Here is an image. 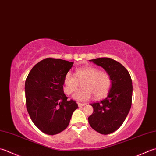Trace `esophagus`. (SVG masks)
<instances>
[{
    "mask_svg": "<svg viewBox=\"0 0 156 156\" xmlns=\"http://www.w3.org/2000/svg\"><path fill=\"white\" fill-rule=\"evenodd\" d=\"M78 107H83L85 105H86V103H78Z\"/></svg>",
    "mask_w": 156,
    "mask_h": 156,
    "instance_id": "1",
    "label": "esophagus"
}]
</instances>
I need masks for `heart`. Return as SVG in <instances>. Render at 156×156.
Here are the masks:
<instances>
[{
	"label": "heart",
	"mask_w": 156,
	"mask_h": 156,
	"mask_svg": "<svg viewBox=\"0 0 156 156\" xmlns=\"http://www.w3.org/2000/svg\"><path fill=\"white\" fill-rule=\"evenodd\" d=\"M75 77L68 72L63 79V91L70 94L80 87L82 88L73 95L74 99L84 101L94 95L96 99L105 96L112 86L111 76L108 72L99 70L96 67L88 66L76 70Z\"/></svg>",
	"instance_id": "1"
}]
</instances>
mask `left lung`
<instances>
[{
  "label": "left lung",
  "mask_w": 156,
  "mask_h": 156,
  "mask_svg": "<svg viewBox=\"0 0 156 156\" xmlns=\"http://www.w3.org/2000/svg\"><path fill=\"white\" fill-rule=\"evenodd\" d=\"M89 61L101 66L112 78L108 97L101 101L91 103L93 113L88 118L92 129L103 135H108L121 126L130 111L133 97L132 80L128 70L111 58H97Z\"/></svg>",
  "instance_id": "8db88e82"
}]
</instances>
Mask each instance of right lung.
Returning <instances> with one entry per match:
<instances>
[{
  "label": "right lung",
  "instance_id": "1",
  "mask_svg": "<svg viewBox=\"0 0 156 156\" xmlns=\"http://www.w3.org/2000/svg\"><path fill=\"white\" fill-rule=\"evenodd\" d=\"M73 62L47 58L30 70L25 82L26 108L33 123L42 133L56 135L69 124L78 108L63 93V79Z\"/></svg>",
  "mask_w": 156,
  "mask_h": 156
}]
</instances>
